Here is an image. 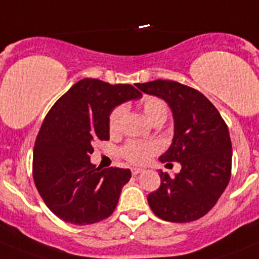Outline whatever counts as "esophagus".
I'll return each instance as SVG.
<instances>
[{
  "instance_id": "obj_1",
  "label": "esophagus",
  "mask_w": 259,
  "mask_h": 259,
  "mask_svg": "<svg viewBox=\"0 0 259 259\" xmlns=\"http://www.w3.org/2000/svg\"><path fill=\"white\" fill-rule=\"evenodd\" d=\"M142 172H143L142 168H132L133 176H137V175H139V173H142Z\"/></svg>"
}]
</instances>
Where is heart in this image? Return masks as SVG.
I'll list each match as a JSON object with an SVG mask.
<instances>
[{
	"mask_svg": "<svg viewBox=\"0 0 259 259\" xmlns=\"http://www.w3.org/2000/svg\"><path fill=\"white\" fill-rule=\"evenodd\" d=\"M142 109L145 116L152 123L164 122L167 118L168 107L163 99L155 98V96H147L143 99ZM123 116V107H117L109 116L108 126L109 132L117 133L120 130L121 120ZM160 146L156 142H141V141H130L122 147V156L130 161L132 164H145L147 163L154 154L159 151Z\"/></svg>",
	"mask_w": 259,
	"mask_h": 259,
	"instance_id": "heart-1",
	"label": "heart"
}]
</instances>
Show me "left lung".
<instances>
[{
    "instance_id": "obj_1",
    "label": "left lung",
    "mask_w": 259,
    "mask_h": 259,
    "mask_svg": "<svg viewBox=\"0 0 259 259\" xmlns=\"http://www.w3.org/2000/svg\"><path fill=\"white\" fill-rule=\"evenodd\" d=\"M137 87L169 105L175 132L169 148L159 160L181 164L175 177L159 172L160 186L148 194V204L156 217L167 222L199 219L215 206L231 179L228 127L212 103L192 87L161 79L138 83Z\"/></svg>"
}]
</instances>
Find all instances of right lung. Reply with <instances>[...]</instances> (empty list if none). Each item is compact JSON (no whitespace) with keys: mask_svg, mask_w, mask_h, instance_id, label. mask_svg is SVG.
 <instances>
[{"mask_svg":"<svg viewBox=\"0 0 259 259\" xmlns=\"http://www.w3.org/2000/svg\"><path fill=\"white\" fill-rule=\"evenodd\" d=\"M142 98L132 84L99 79L76 82L42 121L33 147V180L42 201L66 223L86 226L111 217L130 169L96 168L92 143L109 139L114 108Z\"/></svg>","mask_w":259,"mask_h":259,"instance_id":"1","label":"right lung"}]
</instances>
